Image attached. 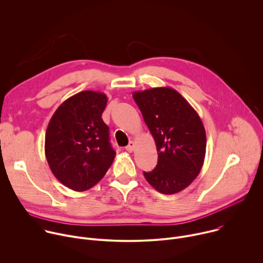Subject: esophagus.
I'll use <instances>...</instances> for the list:
<instances>
[{"label":"esophagus","instance_id":"1","mask_svg":"<svg viewBox=\"0 0 263 263\" xmlns=\"http://www.w3.org/2000/svg\"><path fill=\"white\" fill-rule=\"evenodd\" d=\"M134 146H135L134 142H133V141H130V142H129V144H128V145L126 146V151H127V152H129V153L133 152V149H134Z\"/></svg>","mask_w":263,"mask_h":263}]
</instances>
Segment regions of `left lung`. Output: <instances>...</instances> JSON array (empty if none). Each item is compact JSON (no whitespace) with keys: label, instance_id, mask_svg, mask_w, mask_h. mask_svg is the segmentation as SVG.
<instances>
[{"label":"left lung","instance_id":"obj_1","mask_svg":"<svg viewBox=\"0 0 263 263\" xmlns=\"http://www.w3.org/2000/svg\"><path fill=\"white\" fill-rule=\"evenodd\" d=\"M157 146L158 162L143 172L146 181L164 195L186 189L205 159L206 132L197 111L177 90L155 87L133 92Z\"/></svg>","mask_w":263,"mask_h":263}]
</instances>
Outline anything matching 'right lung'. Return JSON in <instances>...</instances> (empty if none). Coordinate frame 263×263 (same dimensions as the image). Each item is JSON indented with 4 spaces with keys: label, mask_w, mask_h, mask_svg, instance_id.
<instances>
[{
    "label": "right lung",
    "mask_w": 263,
    "mask_h": 263,
    "mask_svg": "<svg viewBox=\"0 0 263 263\" xmlns=\"http://www.w3.org/2000/svg\"><path fill=\"white\" fill-rule=\"evenodd\" d=\"M107 104L103 92L84 90L65 100L46 132L45 153L53 175L68 189L85 192L114 162L109 128L102 120Z\"/></svg>",
    "instance_id": "1"
}]
</instances>
